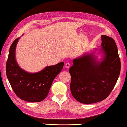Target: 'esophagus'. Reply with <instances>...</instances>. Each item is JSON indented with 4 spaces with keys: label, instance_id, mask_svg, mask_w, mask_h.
I'll return each mask as SVG.
<instances>
[{
    "label": "esophagus",
    "instance_id": "esophagus-1",
    "mask_svg": "<svg viewBox=\"0 0 127 127\" xmlns=\"http://www.w3.org/2000/svg\"><path fill=\"white\" fill-rule=\"evenodd\" d=\"M65 67L66 68H67V69H68L70 67V64L69 63H66L65 64Z\"/></svg>",
    "mask_w": 127,
    "mask_h": 127
}]
</instances>
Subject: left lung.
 Here are the masks:
<instances>
[{"label": "left lung", "mask_w": 127, "mask_h": 127, "mask_svg": "<svg viewBox=\"0 0 127 127\" xmlns=\"http://www.w3.org/2000/svg\"><path fill=\"white\" fill-rule=\"evenodd\" d=\"M101 38L102 62L97 61L94 54H86L74 59L69 68L71 93L80 103H94L106 99L119 76L121 64L115 42L105 35Z\"/></svg>", "instance_id": "1"}]
</instances>
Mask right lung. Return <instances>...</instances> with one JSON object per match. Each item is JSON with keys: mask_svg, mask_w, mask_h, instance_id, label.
<instances>
[{"mask_svg": "<svg viewBox=\"0 0 127 127\" xmlns=\"http://www.w3.org/2000/svg\"><path fill=\"white\" fill-rule=\"evenodd\" d=\"M20 38L13 42L6 63V74L12 88L18 97L30 102L43 100L47 96L54 78L63 69L64 62L47 66L41 71L31 73L18 65L15 50Z\"/></svg>", "mask_w": 127, "mask_h": 127, "instance_id": "1", "label": "right lung"}]
</instances>
